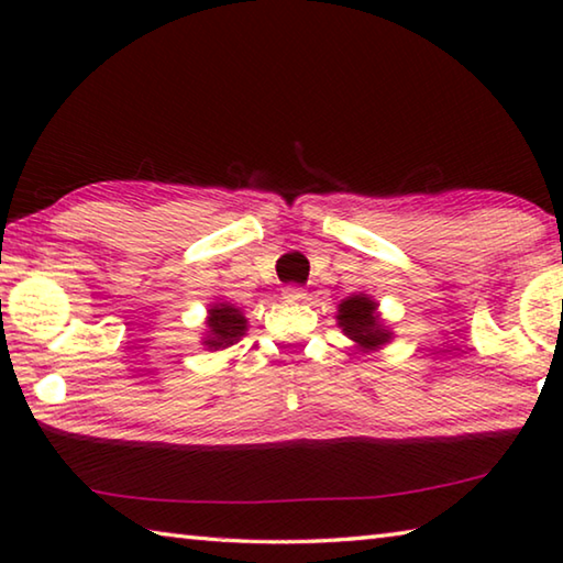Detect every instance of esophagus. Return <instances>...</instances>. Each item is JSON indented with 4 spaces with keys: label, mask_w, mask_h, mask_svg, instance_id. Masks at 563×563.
<instances>
[{
    "label": "esophagus",
    "mask_w": 563,
    "mask_h": 563,
    "mask_svg": "<svg viewBox=\"0 0 563 563\" xmlns=\"http://www.w3.org/2000/svg\"><path fill=\"white\" fill-rule=\"evenodd\" d=\"M283 295H285V300L298 302V300H302V298H305V290H302V288H298V285H288V288L283 290Z\"/></svg>",
    "instance_id": "obj_1"
}]
</instances>
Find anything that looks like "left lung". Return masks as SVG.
<instances>
[{"label": "left lung", "mask_w": 563, "mask_h": 563, "mask_svg": "<svg viewBox=\"0 0 563 563\" xmlns=\"http://www.w3.org/2000/svg\"><path fill=\"white\" fill-rule=\"evenodd\" d=\"M335 318L342 332L355 342L357 352H377L389 345L395 338V332L389 330L383 316H379V302L373 295H347V298L338 305Z\"/></svg>", "instance_id": "obj_1"}]
</instances>
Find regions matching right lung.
I'll return each mask as SVG.
<instances>
[{
  "label": "right lung",
  "mask_w": 563,
  "mask_h": 563,
  "mask_svg": "<svg viewBox=\"0 0 563 563\" xmlns=\"http://www.w3.org/2000/svg\"><path fill=\"white\" fill-rule=\"evenodd\" d=\"M247 320L241 308H235L233 302H213L208 308L206 316V335L201 338V345L206 350H225L235 345L238 340L245 335Z\"/></svg>",
  "instance_id": "1"
}]
</instances>
